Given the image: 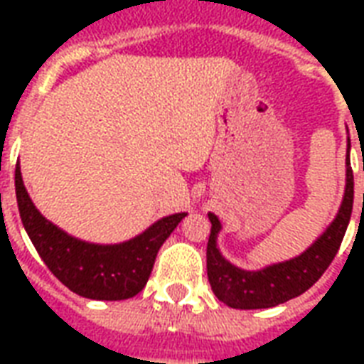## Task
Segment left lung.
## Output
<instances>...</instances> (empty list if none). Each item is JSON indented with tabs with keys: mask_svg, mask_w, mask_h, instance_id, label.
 Instances as JSON below:
<instances>
[{
	"mask_svg": "<svg viewBox=\"0 0 364 364\" xmlns=\"http://www.w3.org/2000/svg\"><path fill=\"white\" fill-rule=\"evenodd\" d=\"M351 210H353V171L350 166V139H348L346 191L338 213L327 230L299 257L264 266L260 270L238 268L225 259L217 247V236L223 228L221 221L215 213H208L211 221V234L208 240V279L211 291L221 302L236 310L274 308L306 293L323 276V272L327 270L338 253L346 228L350 225Z\"/></svg>",
	"mask_w": 364,
	"mask_h": 364,
	"instance_id": "left-lung-1",
	"label": "left lung"
}]
</instances>
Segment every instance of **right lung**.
Segmentation results:
<instances>
[{
	"mask_svg": "<svg viewBox=\"0 0 364 364\" xmlns=\"http://www.w3.org/2000/svg\"><path fill=\"white\" fill-rule=\"evenodd\" d=\"M14 188L22 225L47 268L79 296L92 300H124L136 296L147 283L160 245L187 213H173L153 223L145 232L122 243L82 242L41 215L26 191L20 164Z\"/></svg>",
	"mask_w": 364,
	"mask_h": 364,
	"instance_id": "1",
	"label": "right lung"
}]
</instances>
